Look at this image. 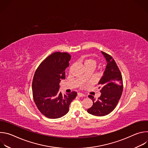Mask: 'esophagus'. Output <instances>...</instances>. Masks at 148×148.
<instances>
[{
	"label": "esophagus",
	"instance_id": "esophagus-1",
	"mask_svg": "<svg viewBox=\"0 0 148 148\" xmlns=\"http://www.w3.org/2000/svg\"><path fill=\"white\" fill-rule=\"evenodd\" d=\"M77 95H78L79 97H84V96H85V95H84V94L80 93V92L78 93V94H77Z\"/></svg>",
	"mask_w": 148,
	"mask_h": 148
}]
</instances>
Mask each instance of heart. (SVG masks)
Returning <instances> with one entry per match:
<instances>
[{"mask_svg":"<svg viewBox=\"0 0 148 148\" xmlns=\"http://www.w3.org/2000/svg\"><path fill=\"white\" fill-rule=\"evenodd\" d=\"M84 64L85 67L92 66L95 67L97 64V61H96V60H95L93 58H87V59L84 60Z\"/></svg>","mask_w":148,"mask_h":148,"instance_id":"obj_1","label":"heart"}]
</instances>
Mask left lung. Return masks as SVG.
I'll list each match as a JSON object with an SVG mask.
<instances>
[{
    "mask_svg": "<svg viewBox=\"0 0 148 148\" xmlns=\"http://www.w3.org/2000/svg\"><path fill=\"white\" fill-rule=\"evenodd\" d=\"M101 53L107 62L98 82L101 94L97 100L92 95H88L93 105L87 110L89 114L99 116L108 115L115 109L123 91L122 75L115 60L110 55L102 51Z\"/></svg>",
    "mask_w": 148,
    "mask_h": 148,
    "instance_id": "8db88e82",
    "label": "left lung"
}]
</instances>
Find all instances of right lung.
Listing matches in <instances>:
<instances>
[{"instance_id":"right-lung-1","label":"right lung","mask_w":148,"mask_h":148,"mask_svg":"<svg viewBox=\"0 0 148 148\" xmlns=\"http://www.w3.org/2000/svg\"><path fill=\"white\" fill-rule=\"evenodd\" d=\"M71 56L56 52L48 56L37 69L32 82V91L38 110L45 116L56 119L65 115L69 105L76 97V92L62 95L59 84L64 79L66 69L69 66Z\"/></svg>"}]
</instances>
